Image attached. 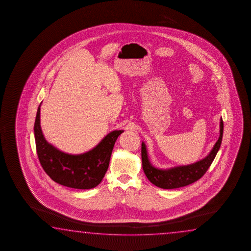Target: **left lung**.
<instances>
[{
  "instance_id": "1",
  "label": "left lung",
  "mask_w": 251,
  "mask_h": 251,
  "mask_svg": "<svg viewBox=\"0 0 251 251\" xmlns=\"http://www.w3.org/2000/svg\"><path fill=\"white\" fill-rule=\"evenodd\" d=\"M223 136V120L221 119L220 137L206 157L190 165L177 166L168 170L154 168L149 161L148 150L144 142L141 144L142 168L145 175L151 183L162 189H176L194 183L207 171L221 148Z\"/></svg>"
}]
</instances>
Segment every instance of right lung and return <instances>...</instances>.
Segmentation results:
<instances>
[{"instance_id": "obj_1", "label": "right lung", "mask_w": 251, "mask_h": 251, "mask_svg": "<svg viewBox=\"0 0 251 251\" xmlns=\"http://www.w3.org/2000/svg\"><path fill=\"white\" fill-rule=\"evenodd\" d=\"M40 105L35 119L34 135L38 160L46 173L54 182L67 187L88 190L98 186L106 173L115 142L123 130L108 133L86 153H64L44 137L40 126Z\"/></svg>"}]
</instances>
